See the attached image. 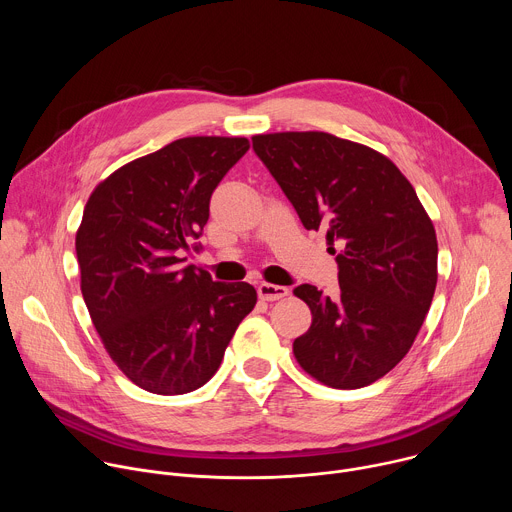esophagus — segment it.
<instances>
[{
	"mask_svg": "<svg viewBox=\"0 0 512 512\" xmlns=\"http://www.w3.org/2000/svg\"><path fill=\"white\" fill-rule=\"evenodd\" d=\"M257 294L263 302H275V300L285 298L289 294V289L283 285H275V283H261L257 287Z\"/></svg>",
	"mask_w": 512,
	"mask_h": 512,
	"instance_id": "obj_1",
	"label": "esophagus"
}]
</instances>
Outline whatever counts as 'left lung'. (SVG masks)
Masks as SVG:
<instances>
[{
	"mask_svg": "<svg viewBox=\"0 0 512 512\" xmlns=\"http://www.w3.org/2000/svg\"><path fill=\"white\" fill-rule=\"evenodd\" d=\"M253 150L308 231L326 229L336 298L302 283L312 326L300 367L332 389L367 387L409 352L437 283V239L411 182L381 152L326 131L253 135Z\"/></svg>",
	"mask_w": 512,
	"mask_h": 512,
	"instance_id": "left-lung-1",
	"label": "left lung"
}]
</instances>
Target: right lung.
Returning a JSON list of instances; mask_svg holds the SVG:
<instances>
[{
    "instance_id": "obj_1",
    "label": "right lung",
    "mask_w": 512,
    "mask_h": 512,
    "mask_svg": "<svg viewBox=\"0 0 512 512\" xmlns=\"http://www.w3.org/2000/svg\"><path fill=\"white\" fill-rule=\"evenodd\" d=\"M247 150V137H182L121 166L87 200L75 239L83 298L111 360L143 391L208 383L257 304L253 285L180 265L214 188Z\"/></svg>"
}]
</instances>
